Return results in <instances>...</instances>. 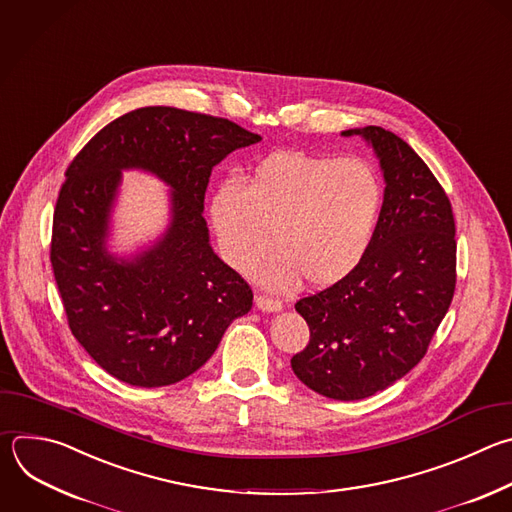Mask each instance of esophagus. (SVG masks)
<instances>
[{"mask_svg":"<svg viewBox=\"0 0 512 512\" xmlns=\"http://www.w3.org/2000/svg\"><path fill=\"white\" fill-rule=\"evenodd\" d=\"M255 305H257L261 311H279V309L283 307L279 299L269 297V295H257V297H255Z\"/></svg>","mask_w":512,"mask_h":512,"instance_id":"34e87169","label":"esophagus"}]
</instances>
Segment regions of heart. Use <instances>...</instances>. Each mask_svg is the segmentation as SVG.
Here are the masks:
<instances>
[{"label":"heart","instance_id":"b5f03b06","mask_svg":"<svg viewBox=\"0 0 512 512\" xmlns=\"http://www.w3.org/2000/svg\"><path fill=\"white\" fill-rule=\"evenodd\" d=\"M382 207V183L358 156L331 158L301 150L261 160L247 181L219 187L211 221L221 255L247 271L271 249L281 251L261 277L291 289L301 277L329 287L366 257Z\"/></svg>","mask_w":512,"mask_h":512}]
</instances>
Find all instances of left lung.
Here are the masks:
<instances>
[{"label":"left lung","mask_w":512,"mask_h":512,"mask_svg":"<svg viewBox=\"0 0 512 512\" xmlns=\"http://www.w3.org/2000/svg\"><path fill=\"white\" fill-rule=\"evenodd\" d=\"M352 134L380 158L382 211L362 263L295 303L309 344L291 358L307 388L344 402L386 390L426 356L456 289L454 213L428 164L382 126Z\"/></svg>","instance_id":"left-lung-1"}]
</instances>
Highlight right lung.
<instances>
[{
    "mask_svg": "<svg viewBox=\"0 0 512 512\" xmlns=\"http://www.w3.org/2000/svg\"><path fill=\"white\" fill-rule=\"evenodd\" d=\"M259 140L227 118L148 106L106 124L68 164L50 261L70 331L116 380L140 388L185 380L251 309L249 283L209 245L203 209L213 166ZM122 167L150 169L176 191L165 239L130 264L103 247Z\"/></svg>",
    "mask_w": 512,
    "mask_h": 512,
    "instance_id": "1",
    "label": "right lung"
}]
</instances>
